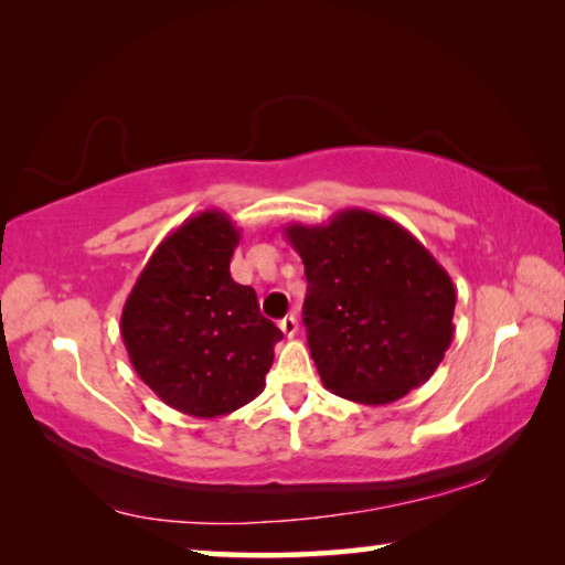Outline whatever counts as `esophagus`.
<instances>
[{
	"label": "esophagus",
	"mask_w": 565,
	"mask_h": 565,
	"mask_svg": "<svg viewBox=\"0 0 565 565\" xmlns=\"http://www.w3.org/2000/svg\"><path fill=\"white\" fill-rule=\"evenodd\" d=\"M279 329L284 331L286 339H294L296 331H299V321H296V317H284L279 321Z\"/></svg>",
	"instance_id": "34e87169"
}]
</instances>
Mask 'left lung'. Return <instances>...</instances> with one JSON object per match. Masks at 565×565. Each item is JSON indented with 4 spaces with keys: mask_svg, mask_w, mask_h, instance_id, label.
Here are the masks:
<instances>
[{
    "mask_svg": "<svg viewBox=\"0 0 565 565\" xmlns=\"http://www.w3.org/2000/svg\"><path fill=\"white\" fill-rule=\"evenodd\" d=\"M306 274L303 323L323 386L384 406L426 384L454 339L456 289L431 252L391 218L347 209L286 226Z\"/></svg>",
    "mask_w": 565,
    "mask_h": 565,
    "instance_id": "left-lung-1",
    "label": "left lung"
}]
</instances>
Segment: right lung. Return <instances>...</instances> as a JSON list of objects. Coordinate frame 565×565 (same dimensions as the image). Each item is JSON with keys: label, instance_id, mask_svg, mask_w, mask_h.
I'll list each match as a JSON object with an SVG mask.
<instances>
[{"label": "right lung", "instance_id": "obj_1", "mask_svg": "<svg viewBox=\"0 0 565 565\" xmlns=\"http://www.w3.org/2000/svg\"><path fill=\"white\" fill-rule=\"evenodd\" d=\"M238 228L209 209L151 254L121 311V339L139 379L167 406L216 418L262 394L284 333L252 286L232 279Z\"/></svg>", "mask_w": 565, "mask_h": 565}]
</instances>
